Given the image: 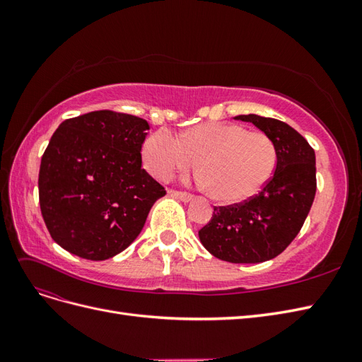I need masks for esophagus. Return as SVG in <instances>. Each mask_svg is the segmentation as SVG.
I'll return each mask as SVG.
<instances>
[{
  "instance_id": "obj_1",
  "label": "esophagus",
  "mask_w": 362,
  "mask_h": 362,
  "mask_svg": "<svg viewBox=\"0 0 362 362\" xmlns=\"http://www.w3.org/2000/svg\"><path fill=\"white\" fill-rule=\"evenodd\" d=\"M170 196H173V198H177L182 202H190L193 199V196L190 193H185V192H178V190H170L169 192Z\"/></svg>"
}]
</instances>
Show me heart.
Masks as SVG:
<instances>
[{"mask_svg":"<svg viewBox=\"0 0 362 362\" xmlns=\"http://www.w3.org/2000/svg\"><path fill=\"white\" fill-rule=\"evenodd\" d=\"M148 170L160 180L189 170L199 161L201 182L216 199L238 202L254 196L272 177L276 149L258 131L233 124H205L178 137L161 128L144 146Z\"/></svg>","mask_w":362,"mask_h":362,"instance_id":"1","label":"heart"}]
</instances>
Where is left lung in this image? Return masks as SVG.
Here are the masks:
<instances>
[{"mask_svg": "<svg viewBox=\"0 0 362 362\" xmlns=\"http://www.w3.org/2000/svg\"><path fill=\"white\" fill-rule=\"evenodd\" d=\"M234 119L252 122L272 140L276 169L258 194L214 206L199 238L216 258L252 264L278 257L299 234L315 196V154L305 137L282 120L258 115Z\"/></svg>", "mask_w": 362, "mask_h": 362, "instance_id": "obj_1", "label": "left lung"}]
</instances>
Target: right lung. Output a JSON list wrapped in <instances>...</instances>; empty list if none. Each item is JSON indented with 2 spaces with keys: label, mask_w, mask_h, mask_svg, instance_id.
Returning a JSON list of instances; mask_svg holds the SVG:
<instances>
[{
  "label": "right lung",
  "mask_w": 362,
  "mask_h": 362,
  "mask_svg": "<svg viewBox=\"0 0 362 362\" xmlns=\"http://www.w3.org/2000/svg\"><path fill=\"white\" fill-rule=\"evenodd\" d=\"M145 119L112 110L60 124L43 152L39 204L54 242L92 261L134 242L166 190L141 169Z\"/></svg>",
  "instance_id": "obj_1"
}]
</instances>
